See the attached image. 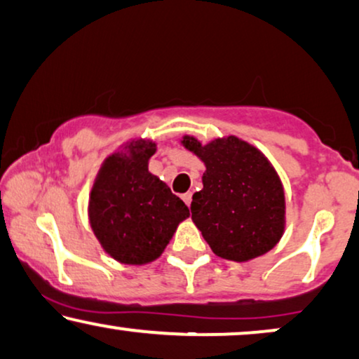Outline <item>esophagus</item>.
Wrapping results in <instances>:
<instances>
[{"label":"esophagus","mask_w":359,"mask_h":359,"mask_svg":"<svg viewBox=\"0 0 359 359\" xmlns=\"http://www.w3.org/2000/svg\"><path fill=\"white\" fill-rule=\"evenodd\" d=\"M182 200H184V202L187 203L189 207H190V203H192V192H187V194H184V195H182Z\"/></svg>","instance_id":"obj_1"}]
</instances>
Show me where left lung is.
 <instances>
[{"instance_id": "obj_1", "label": "left lung", "mask_w": 359, "mask_h": 359, "mask_svg": "<svg viewBox=\"0 0 359 359\" xmlns=\"http://www.w3.org/2000/svg\"><path fill=\"white\" fill-rule=\"evenodd\" d=\"M184 146L205 162L203 189L192 197V219L215 255L250 261L272 250L284 233V189L256 147L229 136Z\"/></svg>"}]
</instances>
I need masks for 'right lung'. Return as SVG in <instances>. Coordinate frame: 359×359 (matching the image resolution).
<instances>
[{"label": "right lung", "instance_id": "add662e5", "mask_svg": "<svg viewBox=\"0 0 359 359\" xmlns=\"http://www.w3.org/2000/svg\"><path fill=\"white\" fill-rule=\"evenodd\" d=\"M124 149L109 156L100 169L90 195V224L113 259L146 264L162 255L177 224L190 213L187 205L147 170L154 142L137 140Z\"/></svg>", "mask_w": 359, "mask_h": 359}]
</instances>
